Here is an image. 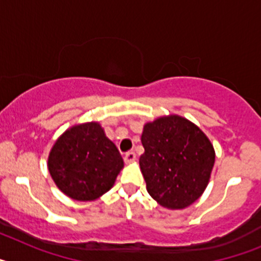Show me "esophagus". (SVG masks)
I'll return each instance as SVG.
<instances>
[{"label":"esophagus","mask_w":261,"mask_h":261,"mask_svg":"<svg viewBox=\"0 0 261 261\" xmlns=\"http://www.w3.org/2000/svg\"><path fill=\"white\" fill-rule=\"evenodd\" d=\"M124 161H125V163H132L136 161V154L133 153V151H129V153H126L125 155H124Z\"/></svg>","instance_id":"esophagus-1"}]
</instances>
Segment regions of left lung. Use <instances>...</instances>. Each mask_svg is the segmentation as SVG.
<instances>
[{"label": "left lung", "mask_w": 261, "mask_h": 261, "mask_svg": "<svg viewBox=\"0 0 261 261\" xmlns=\"http://www.w3.org/2000/svg\"><path fill=\"white\" fill-rule=\"evenodd\" d=\"M140 167L149 195L167 209H184L204 193L216 151L199 126L179 115L144 125Z\"/></svg>", "instance_id": "1"}]
</instances>
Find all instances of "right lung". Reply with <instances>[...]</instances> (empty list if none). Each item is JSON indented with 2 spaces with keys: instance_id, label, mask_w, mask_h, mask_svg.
<instances>
[{
  "instance_id": "obj_1",
  "label": "right lung",
  "mask_w": 261,
  "mask_h": 261,
  "mask_svg": "<svg viewBox=\"0 0 261 261\" xmlns=\"http://www.w3.org/2000/svg\"><path fill=\"white\" fill-rule=\"evenodd\" d=\"M124 161L96 121L77 124L56 140L48 170L62 193L77 201H94L112 188Z\"/></svg>"
}]
</instances>
